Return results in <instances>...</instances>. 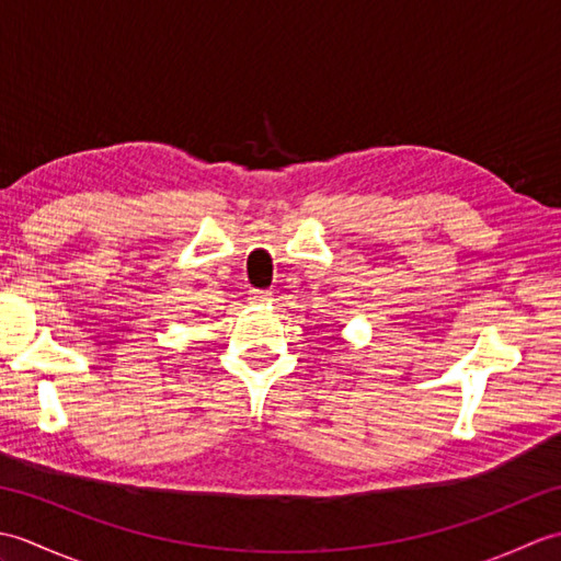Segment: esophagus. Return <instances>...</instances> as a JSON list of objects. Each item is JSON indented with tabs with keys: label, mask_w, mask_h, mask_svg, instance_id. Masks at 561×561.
Wrapping results in <instances>:
<instances>
[{
	"label": "esophagus",
	"mask_w": 561,
	"mask_h": 561,
	"mask_svg": "<svg viewBox=\"0 0 561 561\" xmlns=\"http://www.w3.org/2000/svg\"><path fill=\"white\" fill-rule=\"evenodd\" d=\"M270 299H272V291H267V289H250V301L265 304Z\"/></svg>",
	"instance_id": "1"
}]
</instances>
